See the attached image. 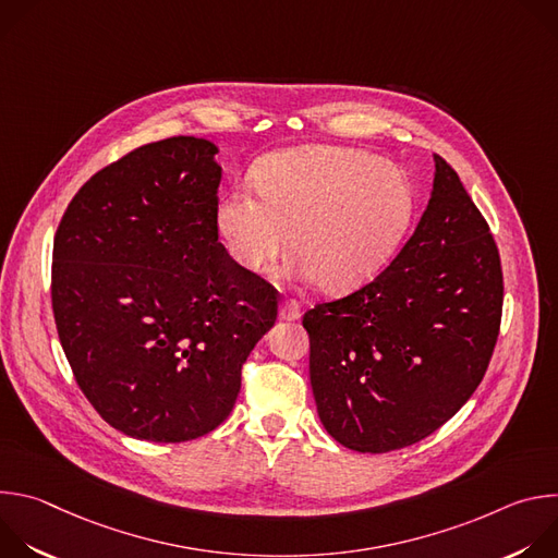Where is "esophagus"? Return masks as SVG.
I'll return each mask as SVG.
<instances>
[{
  "label": "esophagus",
  "instance_id": "esophagus-1",
  "mask_svg": "<svg viewBox=\"0 0 558 558\" xmlns=\"http://www.w3.org/2000/svg\"><path fill=\"white\" fill-rule=\"evenodd\" d=\"M300 313V304L295 300H282L280 302V317L282 320H298Z\"/></svg>",
  "mask_w": 558,
  "mask_h": 558
}]
</instances>
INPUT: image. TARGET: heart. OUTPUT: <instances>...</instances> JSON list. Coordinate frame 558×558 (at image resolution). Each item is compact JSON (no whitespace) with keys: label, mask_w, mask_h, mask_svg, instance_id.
I'll list each match as a JSON object with an SVG mask.
<instances>
[{"label":"heart","mask_w":558,"mask_h":558,"mask_svg":"<svg viewBox=\"0 0 558 558\" xmlns=\"http://www.w3.org/2000/svg\"><path fill=\"white\" fill-rule=\"evenodd\" d=\"M256 185L229 190L218 227L233 260L265 271L287 247L289 278L329 293L371 282L400 250L415 211L409 177L377 156L336 145L278 151L258 166Z\"/></svg>","instance_id":"heart-1"}]
</instances>
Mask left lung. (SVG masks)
Masks as SVG:
<instances>
[{
    "instance_id": "left-lung-1",
    "label": "left lung",
    "mask_w": 558,
    "mask_h": 558,
    "mask_svg": "<svg viewBox=\"0 0 558 558\" xmlns=\"http://www.w3.org/2000/svg\"><path fill=\"white\" fill-rule=\"evenodd\" d=\"M501 308L490 227L435 154L430 201L402 252L366 287L302 317L327 433L371 454L433 435L482 384Z\"/></svg>"
}]
</instances>
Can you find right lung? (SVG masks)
I'll return each instance as SVG.
<instances>
[{"label":"right lung","instance_id":"right-lung-1","mask_svg":"<svg viewBox=\"0 0 558 558\" xmlns=\"http://www.w3.org/2000/svg\"><path fill=\"white\" fill-rule=\"evenodd\" d=\"M218 147L141 145L74 194L54 233L52 313L72 375L123 435L179 444L231 413L278 291L218 243Z\"/></svg>","mask_w":558,"mask_h":558}]
</instances>
